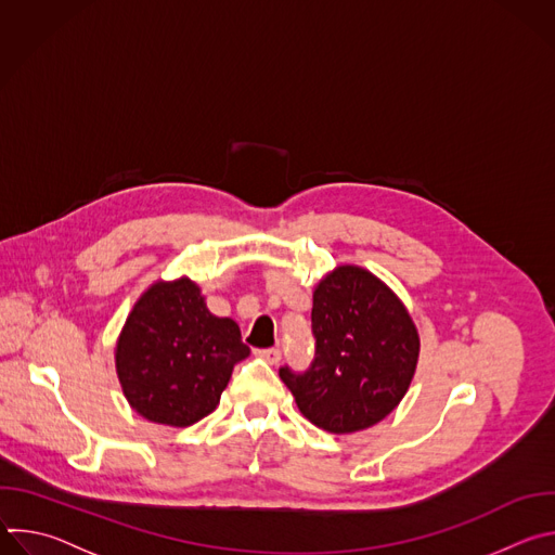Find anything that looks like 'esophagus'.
<instances>
[{
    "label": "esophagus",
    "mask_w": 555,
    "mask_h": 555,
    "mask_svg": "<svg viewBox=\"0 0 555 555\" xmlns=\"http://www.w3.org/2000/svg\"><path fill=\"white\" fill-rule=\"evenodd\" d=\"M259 358H263L266 362H270V364H279V360H281V349H276V347H270V349H257L255 351Z\"/></svg>",
    "instance_id": "esophagus-1"
}]
</instances>
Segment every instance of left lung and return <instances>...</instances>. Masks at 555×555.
Segmentation results:
<instances>
[{"label":"left lung","instance_id":"1","mask_svg":"<svg viewBox=\"0 0 555 555\" xmlns=\"http://www.w3.org/2000/svg\"><path fill=\"white\" fill-rule=\"evenodd\" d=\"M315 351L300 373L279 369L298 411L343 435L382 422L413 379L420 336L406 307L371 272L343 266L313 292Z\"/></svg>","mask_w":555,"mask_h":555}]
</instances>
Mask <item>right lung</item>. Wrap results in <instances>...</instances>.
Here are the masks:
<instances>
[{"label": "right lung", "mask_w": 555, "mask_h": 555, "mask_svg": "<svg viewBox=\"0 0 555 555\" xmlns=\"http://www.w3.org/2000/svg\"><path fill=\"white\" fill-rule=\"evenodd\" d=\"M242 332L217 319L189 279L155 283L135 302L116 345L125 398L142 417L193 426L215 411L234 362L248 358Z\"/></svg>", "instance_id": "obj_1"}]
</instances>
